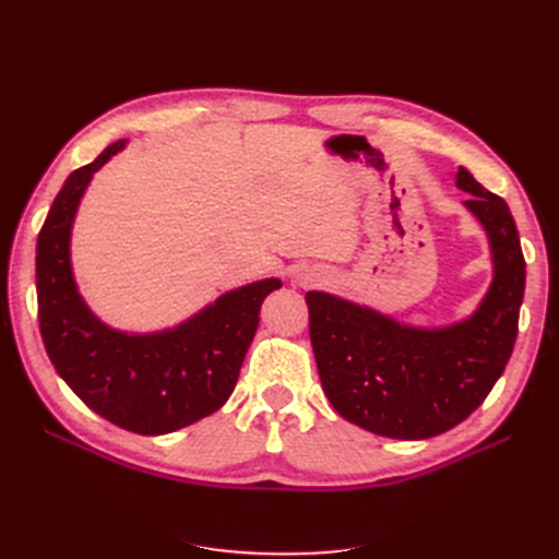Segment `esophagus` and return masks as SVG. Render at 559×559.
<instances>
[{"instance_id": "esophagus-1", "label": "esophagus", "mask_w": 559, "mask_h": 559, "mask_svg": "<svg viewBox=\"0 0 559 559\" xmlns=\"http://www.w3.org/2000/svg\"><path fill=\"white\" fill-rule=\"evenodd\" d=\"M298 282H300L302 286H308V284H314V282H317V277L308 273V275H300V277H298Z\"/></svg>"}]
</instances>
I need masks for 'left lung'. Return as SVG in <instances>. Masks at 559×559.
<instances>
[{
	"mask_svg": "<svg viewBox=\"0 0 559 559\" xmlns=\"http://www.w3.org/2000/svg\"><path fill=\"white\" fill-rule=\"evenodd\" d=\"M456 186L492 247L495 280L480 308L445 329H413L331 294L308 292L310 341L324 394L352 425L421 441L464 421L501 378L518 335L524 257L503 198L464 167Z\"/></svg>",
	"mask_w": 559,
	"mask_h": 559,
	"instance_id": "obj_1",
	"label": "left lung"
}]
</instances>
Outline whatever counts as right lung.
Instances as JSON below:
<instances>
[{
    "instance_id": "obj_1",
    "label": "right lung",
    "mask_w": 559,
    "mask_h": 559,
    "mask_svg": "<svg viewBox=\"0 0 559 559\" xmlns=\"http://www.w3.org/2000/svg\"><path fill=\"white\" fill-rule=\"evenodd\" d=\"M126 140L67 177L37 238L39 331L50 364L93 413L142 436L170 433L216 413L233 394L259 326L263 298L282 286L261 280L216 298L183 324L128 335L105 326L76 292L70 233L93 173Z\"/></svg>"
}]
</instances>
